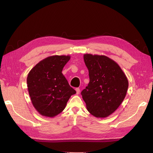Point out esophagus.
I'll return each instance as SVG.
<instances>
[{"label":"esophagus","instance_id":"1","mask_svg":"<svg viewBox=\"0 0 153 153\" xmlns=\"http://www.w3.org/2000/svg\"><path fill=\"white\" fill-rule=\"evenodd\" d=\"M76 94H78L80 93V89H79V88H76Z\"/></svg>","mask_w":153,"mask_h":153}]
</instances>
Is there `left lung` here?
Here are the masks:
<instances>
[{
  "instance_id": "1",
  "label": "left lung",
  "mask_w": 153,
  "mask_h": 153,
  "mask_svg": "<svg viewBox=\"0 0 153 153\" xmlns=\"http://www.w3.org/2000/svg\"><path fill=\"white\" fill-rule=\"evenodd\" d=\"M89 70V83L81 92L89 113L105 118L114 113L123 101L128 80L123 71L112 59L105 55H84Z\"/></svg>"
}]
</instances>
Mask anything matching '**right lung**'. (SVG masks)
Masks as SVG:
<instances>
[{"mask_svg":"<svg viewBox=\"0 0 153 153\" xmlns=\"http://www.w3.org/2000/svg\"><path fill=\"white\" fill-rule=\"evenodd\" d=\"M69 55H53L39 62L27 78L30 98L39 114L53 117L65 108L71 95L76 93L62 73Z\"/></svg>","mask_w":153,"mask_h":153,"instance_id":"right-lung-1","label":"right lung"}]
</instances>
